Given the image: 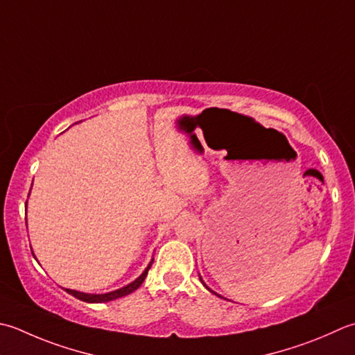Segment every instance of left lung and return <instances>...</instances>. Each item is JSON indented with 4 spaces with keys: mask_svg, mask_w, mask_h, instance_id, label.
I'll list each match as a JSON object with an SVG mask.
<instances>
[{
    "mask_svg": "<svg viewBox=\"0 0 355 355\" xmlns=\"http://www.w3.org/2000/svg\"><path fill=\"white\" fill-rule=\"evenodd\" d=\"M200 280H201V279H200ZM201 282H203V280H201ZM209 291H211V289H209Z\"/></svg>",
    "mask_w": 355,
    "mask_h": 355,
    "instance_id": "left-lung-1",
    "label": "left lung"
}]
</instances>
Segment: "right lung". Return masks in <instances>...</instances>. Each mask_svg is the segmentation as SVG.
Instances as JSON below:
<instances>
[{
  "label": "right lung",
  "mask_w": 355,
  "mask_h": 355,
  "mask_svg": "<svg viewBox=\"0 0 355 355\" xmlns=\"http://www.w3.org/2000/svg\"><path fill=\"white\" fill-rule=\"evenodd\" d=\"M149 268H150V265L146 268L144 272L140 277H138L135 282H132L130 284H128V286H124L121 289H116V291H114V293H109V294H85V293H78V291H72V289H66V291L69 294L73 295L75 298H78V300H81V302H87V303L110 302V300H115V298H120V297H124V295H128L130 293H134V291L140 288L141 283L146 279V275H148Z\"/></svg>",
  "instance_id": "right-lung-1"
}]
</instances>
